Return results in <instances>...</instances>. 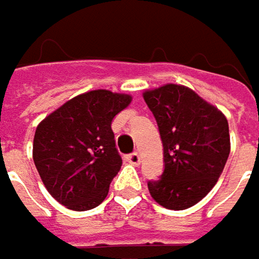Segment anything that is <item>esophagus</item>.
<instances>
[{
	"mask_svg": "<svg viewBox=\"0 0 259 259\" xmlns=\"http://www.w3.org/2000/svg\"><path fill=\"white\" fill-rule=\"evenodd\" d=\"M126 160L130 162V163H133V165H140V162H141V157H140V155L137 153V152H134V153H131V155H128L126 156Z\"/></svg>",
	"mask_w": 259,
	"mask_h": 259,
	"instance_id": "1",
	"label": "esophagus"
}]
</instances>
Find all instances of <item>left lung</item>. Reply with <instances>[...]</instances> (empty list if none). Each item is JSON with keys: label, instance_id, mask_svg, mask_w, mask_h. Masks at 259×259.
Here are the masks:
<instances>
[{"label": "left lung", "instance_id": "obj_1", "mask_svg": "<svg viewBox=\"0 0 259 259\" xmlns=\"http://www.w3.org/2000/svg\"><path fill=\"white\" fill-rule=\"evenodd\" d=\"M143 97L156 118L165 160L162 178L147 184L150 196L166 209L192 208L212 190L229 159L227 118L186 85L165 83Z\"/></svg>", "mask_w": 259, "mask_h": 259}]
</instances>
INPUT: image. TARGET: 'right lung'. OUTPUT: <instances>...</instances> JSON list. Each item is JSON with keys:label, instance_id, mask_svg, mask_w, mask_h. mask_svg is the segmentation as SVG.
I'll list each match as a JSON object with an SVG mask.
<instances>
[{"label": "right lung", "instance_id": "1", "mask_svg": "<svg viewBox=\"0 0 259 259\" xmlns=\"http://www.w3.org/2000/svg\"><path fill=\"white\" fill-rule=\"evenodd\" d=\"M133 96L93 90L51 112L36 126L32 156L48 193L72 211L99 206L122 166L113 118Z\"/></svg>", "mask_w": 259, "mask_h": 259}]
</instances>
